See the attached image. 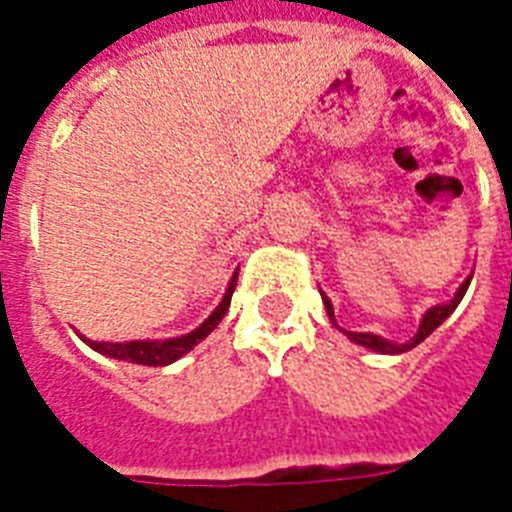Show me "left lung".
I'll return each instance as SVG.
<instances>
[{
  "label": "left lung",
  "mask_w": 512,
  "mask_h": 512,
  "mask_svg": "<svg viewBox=\"0 0 512 512\" xmlns=\"http://www.w3.org/2000/svg\"><path fill=\"white\" fill-rule=\"evenodd\" d=\"M468 284H470V279L465 281V284H462L460 289H457V295H454L452 303L436 305V308H430V311L425 313V316H422V324H420V329H417V335H414L409 342H404V345H396V342L382 340V337L369 335V332H345V335H348L353 342H358V345H364V348H372V350H380V353H404V350H412L414 345H420V342L425 340V337H428L430 332H433V329L438 327V324H444L446 316H449V313H452L454 308L460 305L462 295L468 292ZM324 305H327L329 319L335 321V311H332V303H329L327 297H324Z\"/></svg>",
  "instance_id": "left-lung-1"
}]
</instances>
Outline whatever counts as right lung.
I'll list each match as a JSON object with an SVG mask.
<instances>
[{"label":"right lung","instance_id":"1","mask_svg":"<svg viewBox=\"0 0 512 512\" xmlns=\"http://www.w3.org/2000/svg\"><path fill=\"white\" fill-rule=\"evenodd\" d=\"M236 279H239V271L233 273V279L231 284H228V292H225L223 303L217 305L215 311H212V316H209L199 329H193V332H188V335L172 337V340H132V342H95L84 337V342H87L92 350L103 353V356L119 358V361H130V364H143V366L172 364V361L185 356L196 342L204 340V337H207L209 332L223 321L225 311H228V305H231L233 289H236Z\"/></svg>","mask_w":512,"mask_h":512}]
</instances>
